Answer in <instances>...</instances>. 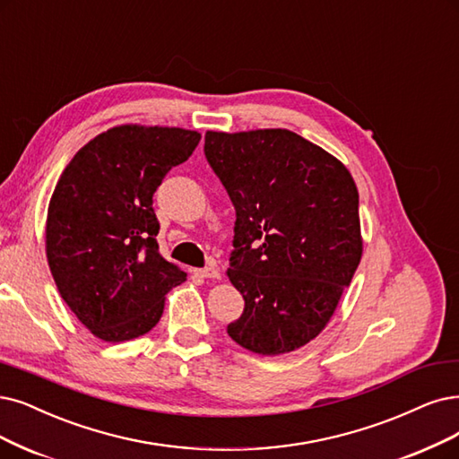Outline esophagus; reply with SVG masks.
Returning <instances> with one entry per match:
<instances>
[{
	"label": "esophagus",
	"mask_w": 459,
	"mask_h": 459,
	"mask_svg": "<svg viewBox=\"0 0 459 459\" xmlns=\"http://www.w3.org/2000/svg\"><path fill=\"white\" fill-rule=\"evenodd\" d=\"M195 274L200 278H210V280H219L221 273L215 266H204V268H196Z\"/></svg>",
	"instance_id": "obj_1"
}]
</instances>
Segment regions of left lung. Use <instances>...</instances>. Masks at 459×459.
I'll return each mask as SVG.
<instances>
[{
	"instance_id": "1",
	"label": "left lung",
	"mask_w": 459,
	"mask_h": 459,
	"mask_svg": "<svg viewBox=\"0 0 459 459\" xmlns=\"http://www.w3.org/2000/svg\"><path fill=\"white\" fill-rule=\"evenodd\" d=\"M204 155L236 210L229 324L259 355L293 351L331 319L361 261L359 195L346 166L291 130L206 132Z\"/></svg>"
}]
</instances>
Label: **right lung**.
<instances>
[{
  "label": "right lung",
  "mask_w": 459,
  "mask_h": 459,
  "mask_svg": "<svg viewBox=\"0 0 459 459\" xmlns=\"http://www.w3.org/2000/svg\"><path fill=\"white\" fill-rule=\"evenodd\" d=\"M195 130L115 126L96 135L62 172L47 213V259L81 324L123 342L159 324L164 295L185 273L160 257L152 195L193 155Z\"/></svg>",
  "instance_id": "obj_1"
}]
</instances>
